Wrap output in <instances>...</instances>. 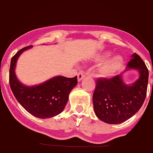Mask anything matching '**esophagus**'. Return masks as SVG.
I'll use <instances>...</instances> for the list:
<instances>
[{"label":"esophagus","instance_id":"esophagus-1","mask_svg":"<svg viewBox=\"0 0 153 153\" xmlns=\"http://www.w3.org/2000/svg\"><path fill=\"white\" fill-rule=\"evenodd\" d=\"M84 76H85V75L83 74V73H82V72H79V74H78V75H77L78 81H79H79L82 80V79H83V78H84Z\"/></svg>","mask_w":153,"mask_h":153}]
</instances>
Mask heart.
Listing matches in <instances>:
<instances>
[{
    "instance_id": "1",
    "label": "heart",
    "mask_w": 153,
    "mask_h": 153,
    "mask_svg": "<svg viewBox=\"0 0 153 153\" xmlns=\"http://www.w3.org/2000/svg\"><path fill=\"white\" fill-rule=\"evenodd\" d=\"M111 55L110 52H105L97 57V61H103ZM123 63V59L120 55L113 56L103 63L98 70L99 76L102 78H110L118 72Z\"/></svg>"
}]
</instances>
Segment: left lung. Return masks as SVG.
<instances>
[{
  "label": "left lung",
  "mask_w": 153,
  "mask_h": 153,
  "mask_svg": "<svg viewBox=\"0 0 153 153\" xmlns=\"http://www.w3.org/2000/svg\"><path fill=\"white\" fill-rule=\"evenodd\" d=\"M129 69H136L140 76L132 85H126L124 83L122 75ZM148 79L149 70L145 63L134 53L122 74L111 79L100 78L97 80L93 95L97 117L109 124L122 123L131 118L140 110L145 101Z\"/></svg>",
  "instance_id": "obj_1"
}]
</instances>
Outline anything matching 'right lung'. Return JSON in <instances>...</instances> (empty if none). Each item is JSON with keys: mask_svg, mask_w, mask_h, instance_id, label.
Returning <instances> with one entry per match:
<instances>
[{"mask_svg": "<svg viewBox=\"0 0 153 153\" xmlns=\"http://www.w3.org/2000/svg\"><path fill=\"white\" fill-rule=\"evenodd\" d=\"M32 46L20 50L11 58L9 83L13 96L27 111L40 119L51 118L62 113L67 105L69 94L77 84V76L67 78L57 76L38 85L29 86L21 83L15 74L20 55Z\"/></svg>", "mask_w": 153, "mask_h": 153, "instance_id": "right-lung-1", "label": "right lung"}]
</instances>
